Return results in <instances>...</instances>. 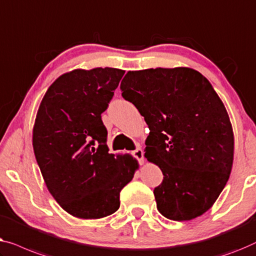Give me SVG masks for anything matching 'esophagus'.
<instances>
[{
    "instance_id": "1",
    "label": "esophagus",
    "mask_w": 256,
    "mask_h": 256,
    "mask_svg": "<svg viewBox=\"0 0 256 256\" xmlns=\"http://www.w3.org/2000/svg\"><path fill=\"white\" fill-rule=\"evenodd\" d=\"M132 156L136 158V160L139 161L140 164L144 162V150L140 148V147H136V148L132 152Z\"/></svg>"
}]
</instances>
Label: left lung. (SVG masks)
Listing matches in <instances>:
<instances>
[{"label": "left lung", "mask_w": 256, "mask_h": 256, "mask_svg": "<svg viewBox=\"0 0 256 256\" xmlns=\"http://www.w3.org/2000/svg\"><path fill=\"white\" fill-rule=\"evenodd\" d=\"M122 96L148 125L145 156L158 164L162 183L156 208L172 220H190L212 206L228 181L234 136L222 100L192 68L128 72Z\"/></svg>", "instance_id": "1"}]
</instances>
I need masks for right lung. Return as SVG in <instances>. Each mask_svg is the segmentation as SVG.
<instances>
[{"instance_id": "right-lung-1", "label": "right lung", "mask_w": 256, "mask_h": 256, "mask_svg": "<svg viewBox=\"0 0 256 256\" xmlns=\"http://www.w3.org/2000/svg\"><path fill=\"white\" fill-rule=\"evenodd\" d=\"M125 72L75 70L48 89L34 126L36 160L48 192L74 217L98 219L120 208L138 162L109 153L102 114Z\"/></svg>"}]
</instances>
